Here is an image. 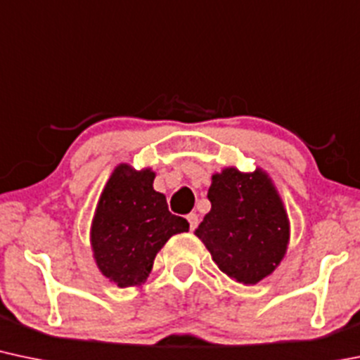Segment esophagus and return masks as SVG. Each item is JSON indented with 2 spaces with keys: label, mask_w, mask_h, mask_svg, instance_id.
Here are the masks:
<instances>
[{
  "label": "esophagus",
  "mask_w": 360,
  "mask_h": 360,
  "mask_svg": "<svg viewBox=\"0 0 360 360\" xmlns=\"http://www.w3.org/2000/svg\"><path fill=\"white\" fill-rule=\"evenodd\" d=\"M188 222H189V229H191V231H195V229L198 227V215H196V213H189Z\"/></svg>",
  "instance_id": "obj_1"
}]
</instances>
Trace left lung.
<instances>
[{
  "label": "left lung",
  "instance_id": "left-lung-1",
  "mask_svg": "<svg viewBox=\"0 0 360 360\" xmlns=\"http://www.w3.org/2000/svg\"><path fill=\"white\" fill-rule=\"evenodd\" d=\"M212 208L195 234L217 266L244 285H255L278 266L289 243V219L271 179L256 169H224L212 177Z\"/></svg>",
  "mask_w": 360,
  "mask_h": 360
}]
</instances>
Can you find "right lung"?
Instances as JSON below:
<instances>
[{
  "label": "right lung",
  "mask_w": 360,
  "mask_h": 360,
  "mask_svg": "<svg viewBox=\"0 0 360 360\" xmlns=\"http://www.w3.org/2000/svg\"><path fill=\"white\" fill-rule=\"evenodd\" d=\"M155 174L121 164L109 177L90 231L98 270L117 287L140 285L157 252L179 232H188L183 217L169 212L167 200L153 189Z\"/></svg>",
  "instance_id": "1"
}]
</instances>
